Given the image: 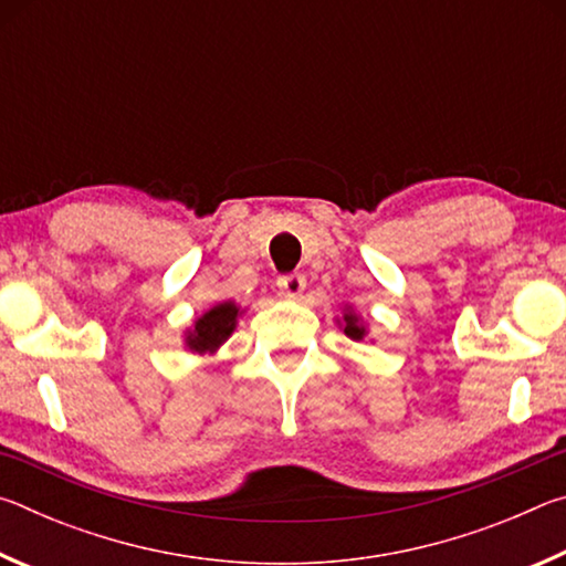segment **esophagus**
<instances>
[{
  "label": "esophagus",
  "mask_w": 566,
  "mask_h": 566,
  "mask_svg": "<svg viewBox=\"0 0 566 566\" xmlns=\"http://www.w3.org/2000/svg\"><path fill=\"white\" fill-rule=\"evenodd\" d=\"M304 286H306V280L300 272L276 276V290H280V294H284L286 300H296V296L304 292Z\"/></svg>",
  "instance_id": "esophagus-1"
}]
</instances>
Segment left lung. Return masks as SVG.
<instances>
[{"instance_id": "1", "label": "left lung", "mask_w": 566, "mask_h": 566, "mask_svg": "<svg viewBox=\"0 0 566 566\" xmlns=\"http://www.w3.org/2000/svg\"><path fill=\"white\" fill-rule=\"evenodd\" d=\"M337 322H339V327L344 329V334H347L349 339H354V342H361L364 337H367V327H364L361 317H359V314H354L352 310L344 312V317H342V319H337Z\"/></svg>"}]
</instances>
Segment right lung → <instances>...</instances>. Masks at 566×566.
<instances>
[{
  "mask_svg": "<svg viewBox=\"0 0 566 566\" xmlns=\"http://www.w3.org/2000/svg\"><path fill=\"white\" fill-rule=\"evenodd\" d=\"M239 317H242V310L234 302L214 304L212 310H207L202 317L195 319L191 329L185 332V347L195 354H214L232 337Z\"/></svg>",
  "mask_w": 566,
  "mask_h": 566,
  "instance_id": "obj_1",
  "label": "right lung"
}]
</instances>
